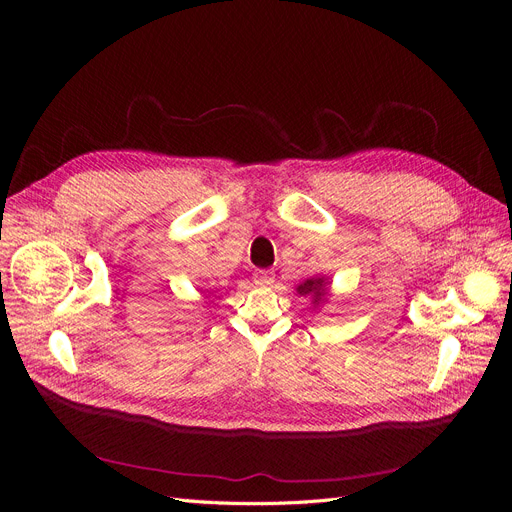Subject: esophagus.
<instances>
[{"instance_id": "1", "label": "esophagus", "mask_w": 512, "mask_h": 512, "mask_svg": "<svg viewBox=\"0 0 512 512\" xmlns=\"http://www.w3.org/2000/svg\"><path fill=\"white\" fill-rule=\"evenodd\" d=\"M253 282L257 286H270L274 282V272L272 270H255Z\"/></svg>"}]
</instances>
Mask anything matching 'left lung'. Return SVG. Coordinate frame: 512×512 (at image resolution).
<instances>
[{
	"mask_svg": "<svg viewBox=\"0 0 512 512\" xmlns=\"http://www.w3.org/2000/svg\"><path fill=\"white\" fill-rule=\"evenodd\" d=\"M324 286H326V282H324V278H317V280H307L305 284H301L299 286V292L301 294H313L315 297V303L324 297L326 294V290H324Z\"/></svg>",
	"mask_w": 512,
	"mask_h": 512,
	"instance_id": "8db88e82",
	"label": "left lung"
}]
</instances>
